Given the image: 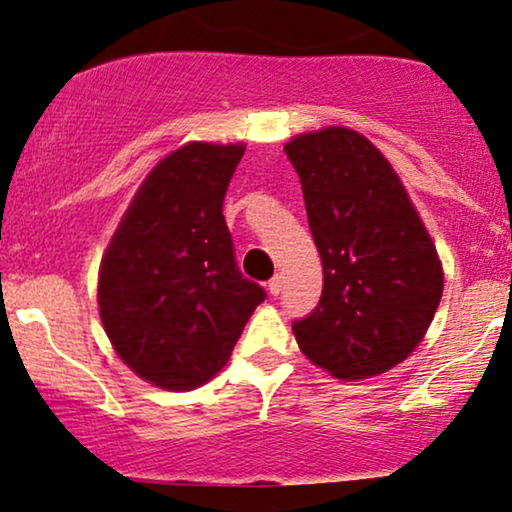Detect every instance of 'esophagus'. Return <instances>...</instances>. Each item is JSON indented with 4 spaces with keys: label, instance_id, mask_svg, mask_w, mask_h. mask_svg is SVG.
Listing matches in <instances>:
<instances>
[{
    "label": "esophagus",
    "instance_id": "34e87169",
    "mask_svg": "<svg viewBox=\"0 0 512 512\" xmlns=\"http://www.w3.org/2000/svg\"><path fill=\"white\" fill-rule=\"evenodd\" d=\"M281 290H283V276L276 274V276L269 281V292H271V295H274V297H278V295H281Z\"/></svg>",
    "mask_w": 512,
    "mask_h": 512
}]
</instances>
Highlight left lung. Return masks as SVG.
<instances>
[{"label": "left lung", "mask_w": 512, "mask_h": 512, "mask_svg": "<svg viewBox=\"0 0 512 512\" xmlns=\"http://www.w3.org/2000/svg\"><path fill=\"white\" fill-rule=\"evenodd\" d=\"M323 262L316 309L292 323L299 349L339 379L391 370L424 339L442 297L438 252L391 163L332 126L285 145Z\"/></svg>", "instance_id": "obj_1"}]
</instances>
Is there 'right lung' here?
Listing matches in <instances>:
<instances>
[{
	"instance_id": "1",
	"label": "right lung",
	"mask_w": 512,
	"mask_h": 512,
	"mask_svg": "<svg viewBox=\"0 0 512 512\" xmlns=\"http://www.w3.org/2000/svg\"><path fill=\"white\" fill-rule=\"evenodd\" d=\"M243 152L189 142L156 163L100 262L109 342L138 377L168 391L213 379L267 299L238 271L222 215Z\"/></svg>"
}]
</instances>
